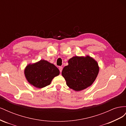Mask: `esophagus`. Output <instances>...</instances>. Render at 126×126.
<instances>
[{
    "label": "esophagus",
    "mask_w": 126,
    "mask_h": 126,
    "mask_svg": "<svg viewBox=\"0 0 126 126\" xmlns=\"http://www.w3.org/2000/svg\"><path fill=\"white\" fill-rule=\"evenodd\" d=\"M63 67H59V71H60V72H62V70H63Z\"/></svg>",
    "instance_id": "1"
}]
</instances>
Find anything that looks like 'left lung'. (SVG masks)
Instances as JSON below:
<instances>
[{
    "mask_svg": "<svg viewBox=\"0 0 126 126\" xmlns=\"http://www.w3.org/2000/svg\"><path fill=\"white\" fill-rule=\"evenodd\" d=\"M62 74L70 89L76 91L84 90L92 85L99 71L97 61L89 55L74 56L68 60Z\"/></svg>",
    "mask_w": 126,
    "mask_h": 126,
    "instance_id": "obj_1",
    "label": "left lung"
}]
</instances>
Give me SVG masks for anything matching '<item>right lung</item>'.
Here are the masks:
<instances>
[{
  "mask_svg": "<svg viewBox=\"0 0 126 126\" xmlns=\"http://www.w3.org/2000/svg\"><path fill=\"white\" fill-rule=\"evenodd\" d=\"M60 71L54 64L45 60H40L27 65L24 74L30 85L42 88L50 84L53 78L59 75Z\"/></svg>",
  "mask_w": 126,
  "mask_h": 126,
  "instance_id": "1",
  "label": "right lung"
}]
</instances>
